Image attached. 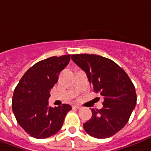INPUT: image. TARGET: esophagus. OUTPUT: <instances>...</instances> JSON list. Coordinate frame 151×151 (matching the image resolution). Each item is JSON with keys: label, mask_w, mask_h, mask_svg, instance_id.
Returning <instances> with one entry per match:
<instances>
[{"label": "esophagus", "mask_w": 151, "mask_h": 151, "mask_svg": "<svg viewBox=\"0 0 151 151\" xmlns=\"http://www.w3.org/2000/svg\"><path fill=\"white\" fill-rule=\"evenodd\" d=\"M72 107H73V109H80L82 108L81 106H77V105H76V106H73Z\"/></svg>", "instance_id": "esophagus-1"}]
</instances>
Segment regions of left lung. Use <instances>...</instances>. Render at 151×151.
<instances>
[{
    "instance_id": "obj_1",
    "label": "left lung",
    "mask_w": 151,
    "mask_h": 151,
    "mask_svg": "<svg viewBox=\"0 0 151 151\" xmlns=\"http://www.w3.org/2000/svg\"><path fill=\"white\" fill-rule=\"evenodd\" d=\"M72 59L86 72L94 92L103 96V108L92 109L84 130L97 139L113 136L125 126L136 105L134 84L114 61L94 54H74Z\"/></svg>"
}]
</instances>
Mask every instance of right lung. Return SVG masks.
Listing matches in <instances>:
<instances>
[{
    "label": "right lung",
    "mask_w": 151,
    "mask_h": 151,
    "mask_svg": "<svg viewBox=\"0 0 151 151\" xmlns=\"http://www.w3.org/2000/svg\"><path fill=\"white\" fill-rule=\"evenodd\" d=\"M71 55L51 57L34 65L26 72L14 91L12 111L26 132L36 139L55 135L65 116L72 109L68 104L49 106L50 90L58 81L60 72L69 63Z\"/></svg>",
    "instance_id": "add662e5"
}]
</instances>
